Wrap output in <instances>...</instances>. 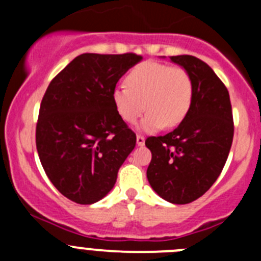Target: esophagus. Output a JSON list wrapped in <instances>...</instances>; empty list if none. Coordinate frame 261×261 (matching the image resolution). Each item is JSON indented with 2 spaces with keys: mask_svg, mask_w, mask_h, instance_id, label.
Here are the masks:
<instances>
[{
  "mask_svg": "<svg viewBox=\"0 0 261 261\" xmlns=\"http://www.w3.org/2000/svg\"><path fill=\"white\" fill-rule=\"evenodd\" d=\"M136 142H137L138 146H144V145H145V138L142 137V136L137 135V137H136Z\"/></svg>",
  "mask_w": 261,
  "mask_h": 261,
  "instance_id": "esophagus-1",
  "label": "esophagus"
}]
</instances>
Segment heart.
I'll return each instance as SVG.
<instances>
[{"mask_svg":"<svg viewBox=\"0 0 261 261\" xmlns=\"http://www.w3.org/2000/svg\"><path fill=\"white\" fill-rule=\"evenodd\" d=\"M126 86L112 91V105L125 123H135L144 112L140 124L146 132L179 125L187 117L193 100V81L180 66H170L155 61L136 65L125 78Z\"/></svg>","mask_w":261,"mask_h":261,"instance_id":"1","label":"heart"}]
</instances>
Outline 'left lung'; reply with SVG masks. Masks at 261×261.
I'll return each instance as SVG.
<instances>
[{"label": "left lung", "instance_id": "8db88e82", "mask_svg": "<svg viewBox=\"0 0 261 261\" xmlns=\"http://www.w3.org/2000/svg\"><path fill=\"white\" fill-rule=\"evenodd\" d=\"M193 81V100L176 129L149 137L146 176L151 188L171 204L195 201L220 176L234 137L229 91L208 64L190 55L170 57Z\"/></svg>", "mask_w": 261, "mask_h": 261}]
</instances>
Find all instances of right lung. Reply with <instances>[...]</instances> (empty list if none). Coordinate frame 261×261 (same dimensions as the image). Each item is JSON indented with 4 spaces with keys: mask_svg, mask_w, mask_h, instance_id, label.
Returning <instances> with one entry per match:
<instances>
[{
    "mask_svg": "<svg viewBox=\"0 0 261 261\" xmlns=\"http://www.w3.org/2000/svg\"><path fill=\"white\" fill-rule=\"evenodd\" d=\"M141 60L135 53H84L50 81L39 111L36 149L49 180L71 201L102 200L135 149L136 135L111 95Z\"/></svg>",
    "mask_w": 261,
    "mask_h": 261,
    "instance_id": "obj_1",
    "label": "right lung"
}]
</instances>
